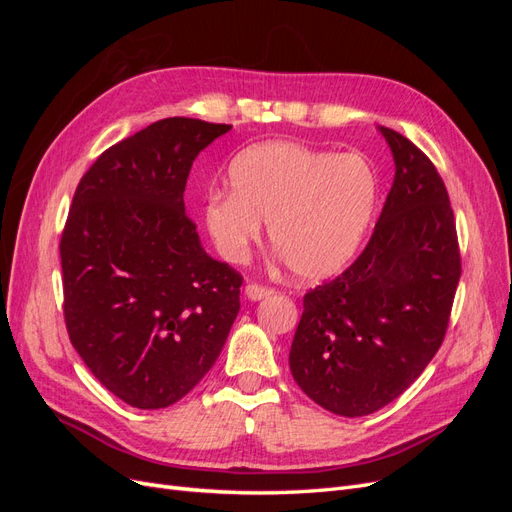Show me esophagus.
Segmentation results:
<instances>
[{"mask_svg":"<svg viewBox=\"0 0 512 512\" xmlns=\"http://www.w3.org/2000/svg\"><path fill=\"white\" fill-rule=\"evenodd\" d=\"M275 290L271 288V286H260V284H256V282H252V284H247L245 286V297L250 299V301H260V299H267V297H271Z\"/></svg>","mask_w":512,"mask_h":512,"instance_id":"34e87169","label":"esophagus"}]
</instances>
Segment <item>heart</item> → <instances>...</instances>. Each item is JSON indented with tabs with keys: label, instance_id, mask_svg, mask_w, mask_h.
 I'll list each match as a JSON object with an SVG mask.
<instances>
[{
	"label": "heart",
	"instance_id": "b5f03b06",
	"mask_svg": "<svg viewBox=\"0 0 512 512\" xmlns=\"http://www.w3.org/2000/svg\"><path fill=\"white\" fill-rule=\"evenodd\" d=\"M230 190H213L203 224L215 250L243 262L269 224L273 250L301 280L342 271L376 215L378 170L363 153L275 141L245 149L228 170Z\"/></svg>",
	"mask_w": 512,
	"mask_h": 512
}]
</instances>
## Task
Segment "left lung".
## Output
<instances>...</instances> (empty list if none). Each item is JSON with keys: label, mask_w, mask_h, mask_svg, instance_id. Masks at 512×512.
Listing matches in <instances>:
<instances>
[{"label": "left lung", "mask_w": 512, "mask_h": 512, "mask_svg": "<svg viewBox=\"0 0 512 512\" xmlns=\"http://www.w3.org/2000/svg\"><path fill=\"white\" fill-rule=\"evenodd\" d=\"M393 188L361 256L303 297L290 348L301 391L339 416L391 404L444 342L461 277L455 215L436 166L406 136L380 128Z\"/></svg>", "instance_id": "8db88e82"}]
</instances>
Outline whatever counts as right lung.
Segmentation results:
<instances>
[{"label": "right lung", "instance_id": "add662e5", "mask_svg": "<svg viewBox=\"0 0 512 512\" xmlns=\"http://www.w3.org/2000/svg\"><path fill=\"white\" fill-rule=\"evenodd\" d=\"M230 128L160 119L108 147L76 185L59 241L66 329L132 408L188 395L239 314L241 273L203 250L183 205L192 162Z\"/></svg>", "mask_w": 512, "mask_h": 512}]
</instances>
